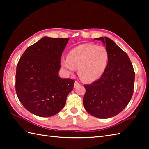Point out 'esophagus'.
Masks as SVG:
<instances>
[{
	"instance_id": "34e87169",
	"label": "esophagus",
	"mask_w": 149,
	"mask_h": 149,
	"mask_svg": "<svg viewBox=\"0 0 149 149\" xmlns=\"http://www.w3.org/2000/svg\"><path fill=\"white\" fill-rule=\"evenodd\" d=\"M80 85H81V84H80L79 83V82L75 81V83H74V87L76 88V87H77L78 86H80Z\"/></svg>"
}]
</instances>
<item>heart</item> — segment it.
I'll use <instances>...</instances> for the list:
<instances>
[{
  "mask_svg": "<svg viewBox=\"0 0 149 149\" xmlns=\"http://www.w3.org/2000/svg\"><path fill=\"white\" fill-rule=\"evenodd\" d=\"M108 59V52L105 47L84 43L70 50L67 58H63L61 64L68 74L79 68L78 74L82 80L93 82L103 75Z\"/></svg>",
  "mask_w": 149,
  "mask_h": 149,
  "instance_id": "b5f03b06",
  "label": "heart"
}]
</instances>
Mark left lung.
<instances>
[{
	"instance_id": "obj_1",
	"label": "left lung",
	"mask_w": 149,
	"mask_h": 149,
	"mask_svg": "<svg viewBox=\"0 0 149 149\" xmlns=\"http://www.w3.org/2000/svg\"><path fill=\"white\" fill-rule=\"evenodd\" d=\"M109 55L105 72L99 79L84 85L83 105L86 111L99 118L118 115L127 106L134 91L135 73L127 54L112 40L100 37Z\"/></svg>"
}]
</instances>
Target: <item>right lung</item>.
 <instances>
[{"instance_id": "add662e5", "label": "right lung", "mask_w": 149, "mask_h": 149, "mask_svg": "<svg viewBox=\"0 0 149 149\" xmlns=\"http://www.w3.org/2000/svg\"><path fill=\"white\" fill-rule=\"evenodd\" d=\"M68 40L43 37L28 47L19 60L16 92L22 105L34 115L49 117L58 113L73 90L75 81L58 75Z\"/></svg>"}]
</instances>
